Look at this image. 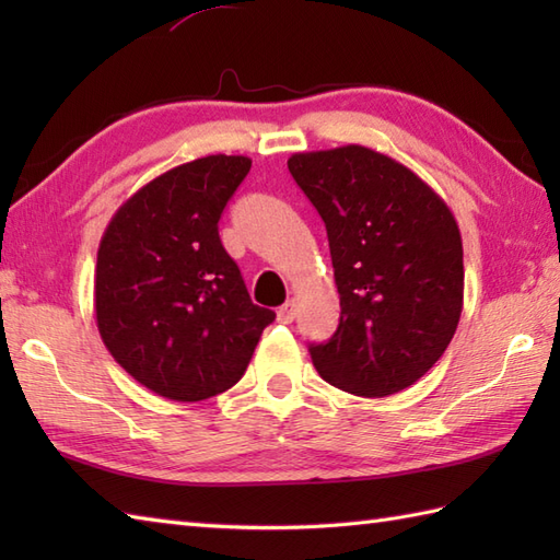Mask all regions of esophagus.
Returning a JSON list of instances; mask_svg holds the SVG:
<instances>
[{
  "label": "esophagus",
  "mask_w": 560,
  "mask_h": 560,
  "mask_svg": "<svg viewBox=\"0 0 560 560\" xmlns=\"http://www.w3.org/2000/svg\"><path fill=\"white\" fill-rule=\"evenodd\" d=\"M277 317H279L281 325H291L293 319H295V301L283 303V305L279 307V311H277Z\"/></svg>",
  "instance_id": "1"
}]
</instances>
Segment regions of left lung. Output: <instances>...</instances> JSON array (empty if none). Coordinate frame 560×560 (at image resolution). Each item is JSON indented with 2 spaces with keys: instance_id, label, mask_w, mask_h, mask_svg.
<instances>
[{
  "instance_id": "1",
  "label": "left lung",
  "mask_w": 560,
  "mask_h": 560,
  "mask_svg": "<svg viewBox=\"0 0 560 560\" xmlns=\"http://www.w3.org/2000/svg\"><path fill=\"white\" fill-rule=\"evenodd\" d=\"M293 180L325 221L339 327L311 359L329 385L387 397L423 377L455 337L462 235L443 197L361 144L293 153Z\"/></svg>"
}]
</instances>
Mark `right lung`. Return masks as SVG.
Masks as SVG:
<instances>
[{
  "mask_svg": "<svg viewBox=\"0 0 560 560\" xmlns=\"http://www.w3.org/2000/svg\"><path fill=\"white\" fill-rule=\"evenodd\" d=\"M247 156H205L153 177L115 211L96 261V325L137 383L201 401L243 377L273 311L249 301L219 219Z\"/></svg>",
  "mask_w": 560,
  "mask_h": 560,
  "instance_id": "1",
  "label": "right lung"
}]
</instances>
